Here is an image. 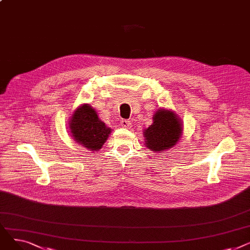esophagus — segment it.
<instances>
[{"instance_id":"1","label":"esophagus","mask_w":250,"mask_h":250,"mask_svg":"<svg viewBox=\"0 0 250 250\" xmlns=\"http://www.w3.org/2000/svg\"><path fill=\"white\" fill-rule=\"evenodd\" d=\"M121 125H122V126H124V127H129V126H130V123H129V121H127V120H123V121L121 122Z\"/></svg>"}]
</instances>
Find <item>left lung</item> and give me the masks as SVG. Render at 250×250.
<instances>
[{
    "label": "left lung",
    "mask_w": 250,
    "mask_h": 250,
    "mask_svg": "<svg viewBox=\"0 0 250 250\" xmlns=\"http://www.w3.org/2000/svg\"><path fill=\"white\" fill-rule=\"evenodd\" d=\"M182 134L179 117L171 110L158 109L153 124L144 130L145 145L153 152H163L175 146Z\"/></svg>",
    "instance_id": "1"
}]
</instances>
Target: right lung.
Masks as SVG:
<instances>
[{
	"instance_id": "obj_1",
	"label": "right lung",
	"mask_w": 250,
	"mask_h": 250,
	"mask_svg": "<svg viewBox=\"0 0 250 250\" xmlns=\"http://www.w3.org/2000/svg\"><path fill=\"white\" fill-rule=\"evenodd\" d=\"M69 125L76 143L90 151L101 149L111 133L89 104H82L74 111Z\"/></svg>"
}]
</instances>
